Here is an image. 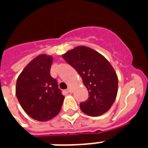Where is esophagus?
Returning a JSON list of instances; mask_svg holds the SVG:
<instances>
[{
  "instance_id": "1",
  "label": "esophagus",
  "mask_w": 148,
  "mask_h": 148,
  "mask_svg": "<svg viewBox=\"0 0 148 148\" xmlns=\"http://www.w3.org/2000/svg\"><path fill=\"white\" fill-rule=\"evenodd\" d=\"M67 91L69 93H73V89L71 87H69V88H67Z\"/></svg>"
}]
</instances>
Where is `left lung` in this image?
Masks as SVG:
<instances>
[{
	"label": "left lung",
	"mask_w": 148,
	"mask_h": 148,
	"mask_svg": "<svg viewBox=\"0 0 148 148\" xmlns=\"http://www.w3.org/2000/svg\"><path fill=\"white\" fill-rule=\"evenodd\" d=\"M82 78L89 97L80 104L87 115L97 117L110 110L117 94L118 79L114 69L102 54L92 48L78 46L62 55Z\"/></svg>",
	"instance_id": "1"
}]
</instances>
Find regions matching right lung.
I'll return each instance as SVG.
<instances>
[{"label": "right lung", "instance_id": "obj_1", "mask_svg": "<svg viewBox=\"0 0 148 148\" xmlns=\"http://www.w3.org/2000/svg\"><path fill=\"white\" fill-rule=\"evenodd\" d=\"M53 57L40 54L17 77L16 96L24 110L33 119L47 121L59 114L64 97L57 80L51 76Z\"/></svg>", "mask_w": 148, "mask_h": 148}]
</instances>
